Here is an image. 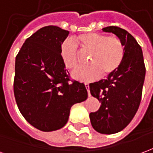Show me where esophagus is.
Masks as SVG:
<instances>
[{
	"label": "esophagus",
	"instance_id": "34e87169",
	"mask_svg": "<svg viewBox=\"0 0 153 153\" xmlns=\"http://www.w3.org/2000/svg\"><path fill=\"white\" fill-rule=\"evenodd\" d=\"M85 87H86V88H87V91H88V96H91V94H90V91H89V84L88 83H85Z\"/></svg>",
	"mask_w": 153,
	"mask_h": 153
}]
</instances>
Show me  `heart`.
Masks as SVG:
<instances>
[{
	"label": "heart",
	"mask_w": 153,
	"mask_h": 153,
	"mask_svg": "<svg viewBox=\"0 0 153 153\" xmlns=\"http://www.w3.org/2000/svg\"><path fill=\"white\" fill-rule=\"evenodd\" d=\"M65 40L60 46V56L68 70H74L79 65V50L91 52L90 65L78 69L73 77L81 82H92L100 77H107L117 71L125 58V48L122 41L115 36L88 33L74 39Z\"/></svg>",
	"instance_id": "1"
}]
</instances>
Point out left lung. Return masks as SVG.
<instances>
[{
	"label": "left lung",
	"mask_w": 153,
	"mask_h": 153,
	"mask_svg": "<svg viewBox=\"0 0 153 153\" xmlns=\"http://www.w3.org/2000/svg\"><path fill=\"white\" fill-rule=\"evenodd\" d=\"M118 37L125 48V58L117 71L106 79L90 83V93L101 102L96 112L89 114L93 128L112 134L130 123L141 102L146 68L141 47L128 32L117 27L102 28Z\"/></svg>",
	"instance_id": "left-lung-1"
}]
</instances>
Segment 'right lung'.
<instances>
[{"mask_svg": "<svg viewBox=\"0 0 153 153\" xmlns=\"http://www.w3.org/2000/svg\"><path fill=\"white\" fill-rule=\"evenodd\" d=\"M68 35L57 26L43 27L25 40L15 58L17 106L25 120L42 131L62 128L71 106L88 97L85 85L70 79L60 56Z\"/></svg>", "mask_w": 153, "mask_h": 153, "instance_id": "add662e5", "label": "right lung"}]
</instances>
